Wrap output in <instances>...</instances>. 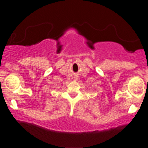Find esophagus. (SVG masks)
Masks as SVG:
<instances>
[{"mask_svg": "<svg viewBox=\"0 0 148 148\" xmlns=\"http://www.w3.org/2000/svg\"><path fill=\"white\" fill-rule=\"evenodd\" d=\"M77 79V78H75V79Z\"/></svg>", "mask_w": 148, "mask_h": 148, "instance_id": "obj_1", "label": "esophagus"}]
</instances>
